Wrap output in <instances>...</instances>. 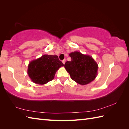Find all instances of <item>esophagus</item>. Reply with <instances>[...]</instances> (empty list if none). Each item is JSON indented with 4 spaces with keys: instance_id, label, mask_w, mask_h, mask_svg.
I'll use <instances>...</instances> for the list:
<instances>
[{
    "instance_id": "esophagus-1",
    "label": "esophagus",
    "mask_w": 129,
    "mask_h": 129,
    "mask_svg": "<svg viewBox=\"0 0 129 129\" xmlns=\"http://www.w3.org/2000/svg\"><path fill=\"white\" fill-rule=\"evenodd\" d=\"M65 61H66V60H65V59H64V60H62V63H63V64H65Z\"/></svg>"
}]
</instances>
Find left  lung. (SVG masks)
<instances>
[{"label": "left lung", "instance_id": "8db88e82", "mask_svg": "<svg viewBox=\"0 0 129 129\" xmlns=\"http://www.w3.org/2000/svg\"><path fill=\"white\" fill-rule=\"evenodd\" d=\"M69 55L72 60L65 62L64 67L72 80L81 85L95 80L98 75V65L92 56L79 51L72 52Z\"/></svg>", "mask_w": 129, "mask_h": 129}]
</instances>
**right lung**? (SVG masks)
I'll return each mask as SVG.
<instances>
[{"label":"right lung","mask_w":129,"mask_h":129,"mask_svg":"<svg viewBox=\"0 0 129 129\" xmlns=\"http://www.w3.org/2000/svg\"><path fill=\"white\" fill-rule=\"evenodd\" d=\"M63 66L57 55H44L29 63L27 73L33 83L44 85L54 79L57 70Z\"/></svg>","instance_id":"right-lung-1"}]
</instances>
